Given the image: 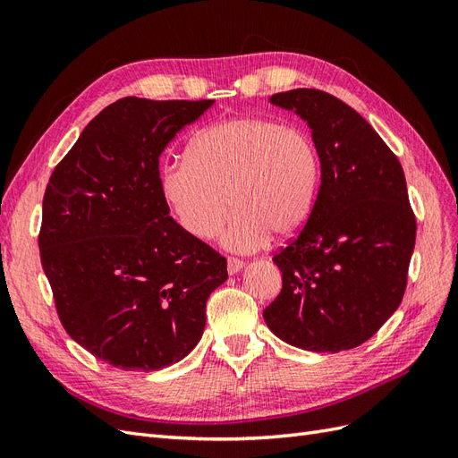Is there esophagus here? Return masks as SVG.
<instances>
[{"mask_svg": "<svg viewBox=\"0 0 458 458\" xmlns=\"http://www.w3.org/2000/svg\"><path fill=\"white\" fill-rule=\"evenodd\" d=\"M244 267V261L239 258H227V271L229 275H237Z\"/></svg>", "mask_w": 458, "mask_h": 458, "instance_id": "1", "label": "esophagus"}]
</instances>
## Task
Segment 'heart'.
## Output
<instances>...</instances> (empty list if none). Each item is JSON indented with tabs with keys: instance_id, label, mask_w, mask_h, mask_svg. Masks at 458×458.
<instances>
[{
	"instance_id": "obj_1",
	"label": "heart",
	"mask_w": 458,
	"mask_h": 458,
	"mask_svg": "<svg viewBox=\"0 0 458 458\" xmlns=\"http://www.w3.org/2000/svg\"><path fill=\"white\" fill-rule=\"evenodd\" d=\"M321 165L306 130L273 118L237 116L195 135L187 158L162 165L160 192L177 224L206 241L237 208L221 244L256 252L294 237L313 212Z\"/></svg>"
}]
</instances>
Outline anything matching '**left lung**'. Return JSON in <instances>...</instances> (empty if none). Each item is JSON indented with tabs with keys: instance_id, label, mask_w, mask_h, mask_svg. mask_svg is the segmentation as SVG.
<instances>
[{
	"instance_id": "left-lung-1",
	"label": "left lung",
	"mask_w": 458,
	"mask_h": 458,
	"mask_svg": "<svg viewBox=\"0 0 458 458\" xmlns=\"http://www.w3.org/2000/svg\"><path fill=\"white\" fill-rule=\"evenodd\" d=\"M269 101L308 122L321 185L306 227L273 258L283 290L263 318L300 350L357 348L405 294L417 219L403 168L370 123L335 95L301 88Z\"/></svg>"
}]
</instances>
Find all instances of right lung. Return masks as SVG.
I'll return each mask as SVG.
<instances>
[{"instance_id":"add662e5","label":"right lung","mask_w":458,"mask_h":458,"mask_svg":"<svg viewBox=\"0 0 458 458\" xmlns=\"http://www.w3.org/2000/svg\"><path fill=\"white\" fill-rule=\"evenodd\" d=\"M214 101L123 97L97 114L53 170L39 258L64 330L122 370L187 357L227 261L177 224L158 158Z\"/></svg>"}]
</instances>
